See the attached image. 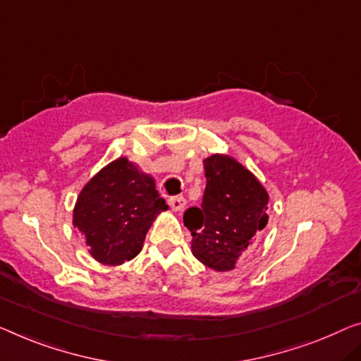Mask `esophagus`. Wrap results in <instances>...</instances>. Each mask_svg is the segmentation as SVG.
<instances>
[{
	"mask_svg": "<svg viewBox=\"0 0 361 361\" xmlns=\"http://www.w3.org/2000/svg\"><path fill=\"white\" fill-rule=\"evenodd\" d=\"M169 204H170V207L173 209L175 212H180V211H183V209L186 207V199L183 197V196H175V197H170L169 199Z\"/></svg>",
	"mask_w": 361,
	"mask_h": 361,
	"instance_id": "esophagus-1",
	"label": "esophagus"
}]
</instances>
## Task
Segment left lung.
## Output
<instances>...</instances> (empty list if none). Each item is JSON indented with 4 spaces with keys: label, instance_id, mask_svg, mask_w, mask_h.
I'll list each match as a JSON object with an SVG mask.
<instances>
[{
    "label": "left lung",
    "instance_id": "left-lung-1",
    "mask_svg": "<svg viewBox=\"0 0 361 361\" xmlns=\"http://www.w3.org/2000/svg\"><path fill=\"white\" fill-rule=\"evenodd\" d=\"M204 175L201 207L188 209L183 222L192 236V256L212 271L228 272L261 238L269 219V192L227 154L204 159Z\"/></svg>",
    "mask_w": 361,
    "mask_h": 361
}]
</instances>
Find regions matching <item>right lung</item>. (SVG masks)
Listing matches in <instances>:
<instances>
[{
  "mask_svg": "<svg viewBox=\"0 0 361 361\" xmlns=\"http://www.w3.org/2000/svg\"><path fill=\"white\" fill-rule=\"evenodd\" d=\"M169 211L154 176L118 157L85 183L73 209V224L89 255L105 266H121L142 250L150 225Z\"/></svg>",
  "mask_w": 361,
  "mask_h": 361,
  "instance_id": "add662e5",
  "label": "right lung"
}]
</instances>
